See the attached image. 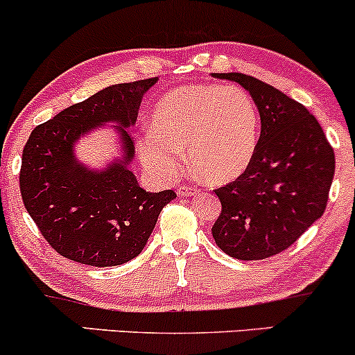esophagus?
Wrapping results in <instances>:
<instances>
[{"label": "esophagus", "mask_w": 355, "mask_h": 355, "mask_svg": "<svg viewBox=\"0 0 355 355\" xmlns=\"http://www.w3.org/2000/svg\"><path fill=\"white\" fill-rule=\"evenodd\" d=\"M198 190L196 187H180V189L177 190L178 197H189V196H193V193H197Z\"/></svg>", "instance_id": "1"}]
</instances>
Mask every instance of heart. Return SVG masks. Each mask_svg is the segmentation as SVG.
<instances>
[{"label": "heart", "instance_id": "1", "mask_svg": "<svg viewBox=\"0 0 355 355\" xmlns=\"http://www.w3.org/2000/svg\"><path fill=\"white\" fill-rule=\"evenodd\" d=\"M258 136L259 112L246 91L236 85H185L158 101L138 155L151 175L173 180L184 168L187 148L192 168L220 185L249 168Z\"/></svg>", "mask_w": 355, "mask_h": 355}]
</instances>
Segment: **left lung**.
Returning a JSON list of instances; mask_svg holds the SVG:
<instances>
[{
    "label": "left lung",
    "mask_w": 355,
    "mask_h": 355,
    "mask_svg": "<svg viewBox=\"0 0 355 355\" xmlns=\"http://www.w3.org/2000/svg\"><path fill=\"white\" fill-rule=\"evenodd\" d=\"M212 77L243 85L261 118L249 168L216 190L222 212L212 236L231 258H270L322 217L336 171L334 150L309 109L276 87L239 72Z\"/></svg>",
    "instance_id": "obj_1"
}]
</instances>
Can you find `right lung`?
I'll use <instances>...</instances> for the list:
<instances>
[{"mask_svg": "<svg viewBox=\"0 0 355 355\" xmlns=\"http://www.w3.org/2000/svg\"><path fill=\"white\" fill-rule=\"evenodd\" d=\"M158 77L114 84L58 112L32 131L21 157L23 204L58 254L89 266H118L146 246L173 190L146 192L131 162L130 130L143 96ZM106 123L115 126L121 155L104 169L84 166L76 141Z\"/></svg>", "mask_w": 355, "mask_h": 355, "instance_id": "obj_1", "label": "right lung"}]
</instances>
